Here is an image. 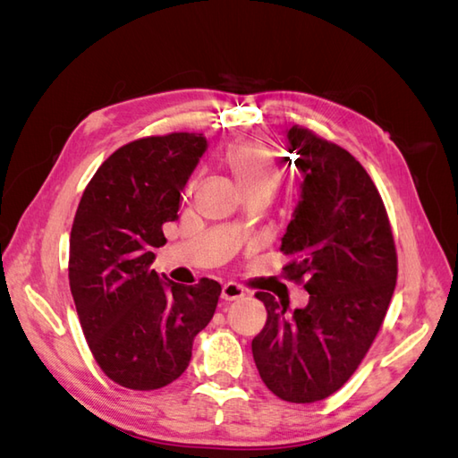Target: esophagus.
<instances>
[{
    "label": "esophagus",
    "instance_id": "1",
    "mask_svg": "<svg viewBox=\"0 0 458 458\" xmlns=\"http://www.w3.org/2000/svg\"><path fill=\"white\" fill-rule=\"evenodd\" d=\"M242 296H246V290L237 283H225L224 288H221V298H224L225 301L239 300Z\"/></svg>",
    "mask_w": 458,
    "mask_h": 458
}]
</instances>
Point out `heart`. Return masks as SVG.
<instances>
[{
	"label": "heart",
	"instance_id": "heart-1",
	"mask_svg": "<svg viewBox=\"0 0 458 458\" xmlns=\"http://www.w3.org/2000/svg\"><path fill=\"white\" fill-rule=\"evenodd\" d=\"M225 162L244 192H273L279 185V160L259 140H244L231 145L225 152Z\"/></svg>",
	"mask_w": 458,
	"mask_h": 458
}]
</instances>
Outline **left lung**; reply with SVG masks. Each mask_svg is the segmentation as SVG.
Segmentation results:
<instances>
[{
	"label": "left lung",
	"mask_w": 458,
	"mask_h": 458,
	"mask_svg": "<svg viewBox=\"0 0 458 458\" xmlns=\"http://www.w3.org/2000/svg\"><path fill=\"white\" fill-rule=\"evenodd\" d=\"M288 143L303 183L281 244L293 261L283 269L286 279L303 283L310 303L286 317L283 301L258 293L267 321L252 353L276 397L313 403L352 378L377 338L395 288L397 254L382 197L363 165L308 128H290Z\"/></svg>",
	"instance_id": "left-lung-1"
}]
</instances>
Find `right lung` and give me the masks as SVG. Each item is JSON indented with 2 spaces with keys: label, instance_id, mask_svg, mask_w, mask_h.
Returning <instances> with one entry per match:
<instances>
[{
  "label": "right lung",
  "instance_id": "1",
  "mask_svg": "<svg viewBox=\"0 0 458 458\" xmlns=\"http://www.w3.org/2000/svg\"><path fill=\"white\" fill-rule=\"evenodd\" d=\"M206 150L202 133L152 135L114 150L95 172L71 231L68 281L97 365L130 390L172 384L210 323L219 283L162 281L150 263L177 219L183 189Z\"/></svg>",
  "mask_w": 458,
  "mask_h": 458
}]
</instances>
